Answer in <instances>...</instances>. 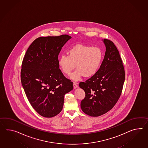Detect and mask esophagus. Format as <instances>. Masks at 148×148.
Segmentation results:
<instances>
[{"instance_id": "34e87169", "label": "esophagus", "mask_w": 148, "mask_h": 148, "mask_svg": "<svg viewBox=\"0 0 148 148\" xmlns=\"http://www.w3.org/2000/svg\"><path fill=\"white\" fill-rule=\"evenodd\" d=\"M73 87H74V89L77 88L78 87V85H77V84L76 83V82H74V83H73Z\"/></svg>"}]
</instances>
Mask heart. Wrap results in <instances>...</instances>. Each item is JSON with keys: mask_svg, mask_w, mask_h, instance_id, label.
Instances as JSON below:
<instances>
[{"mask_svg": "<svg viewBox=\"0 0 148 148\" xmlns=\"http://www.w3.org/2000/svg\"><path fill=\"white\" fill-rule=\"evenodd\" d=\"M69 55H61L58 65L65 75H71L73 70L77 69L71 75V79L78 81L83 76L90 77L94 76L100 67L103 54L101 49L90 45L77 44L71 48Z\"/></svg>", "mask_w": 148, "mask_h": 148, "instance_id": "1", "label": "heart"}]
</instances>
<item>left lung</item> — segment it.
Returning a JSON list of instances; mask_svg holds the SVG:
<instances>
[{
  "mask_svg": "<svg viewBox=\"0 0 148 148\" xmlns=\"http://www.w3.org/2000/svg\"><path fill=\"white\" fill-rule=\"evenodd\" d=\"M104 59L97 73L79 86L86 96L81 102L84 113L91 116L103 115L111 110L122 92L125 72L119 51L110 40H104Z\"/></svg>",
  "mask_w": 148,
  "mask_h": 148,
  "instance_id": "1",
  "label": "left lung"
}]
</instances>
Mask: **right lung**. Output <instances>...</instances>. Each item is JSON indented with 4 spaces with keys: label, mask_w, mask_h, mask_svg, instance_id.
<instances>
[{
    "label": "right lung",
    "mask_w": 148,
    "mask_h": 148,
    "mask_svg": "<svg viewBox=\"0 0 148 148\" xmlns=\"http://www.w3.org/2000/svg\"><path fill=\"white\" fill-rule=\"evenodd\" d=\"M72 37L67 35L40 37L25 52L21 70L22 85L30 104L39 114L51 118L61 112L64 96L73 89L58 65L62 47Z\"/></svg>",
    "instance_id": "1"
}]
</instances>
